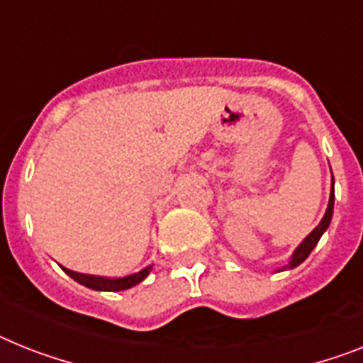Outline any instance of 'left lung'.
Returning <instances> with one entry per match:
<instances>
[{
  "mask_svg": "<svg viewBox=\"0 0 363 363\" xmlns=\"http://www.w3.org/2000/svg\"><path fill=\"white\" fill-rule=\"evenodd\" d=\"M332 212H334V177H332V188H330V197H328V206H327V212H325V216H323V219L319 221V225L315 228H313L312 233L306 236V238L303 240V242L297 245V249L294 251V255L290 257V262L286 264V266L279 267V269H275L277 273L279 271H286V269H294V267H297L299 264H303L306 258H308L310 252L313 251V247L318 245L319 238H321L323 234H325V230L328 228V225H330L332 221Z\"/></svg>",
  "mask_w": 363,
  "mask_h": 363,
  "instance_id": "1",
  "label": "left lung"
}]
</instances>
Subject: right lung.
Returning a JSON list of instances; mask_svg holds the SVG:
<instances>
[{"instance_id":"1","label":"right lung","mask_w":363,"mask_h":363,"mask_svg":"<svg viewBox=\"0 0 363 363\" xmlns=\"http://www.w3.org/2000/svg\"><path fill=\"white\" fill-rule=\"evenodd\" d=\"M151 269H153V264L147 267H144V269L138 271V273H133V275L121 277V279H106V277L83 275V273H75V271L66 269V267H64V271H66V273H68V275L72 277L75 282H79V284L86 286V288H90V290H96V291L129 290V288H133V286L140 284V282H142V280H144L149 273H151Z\"/></svg>"}]
</instances>
